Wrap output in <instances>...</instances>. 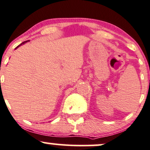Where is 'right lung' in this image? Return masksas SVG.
I'll use <instances>...</instances> for the list:
<instances>
[{"mask_svg": "<svg viewBox=\"0 0 150 150\" xmlns=\"http://www.w3.org/2000/svg\"><path fill=\"white\" fill-rule=\"evenodd\" d=\"M29 42V40H28V41H26V42H22V43L21 44V45H18V47H16V49H17V48H18V47L21 46V45H23V44L26 43V42Z\"/></svg>", "mask_w": 150, "mask_h": 150, "instance_id": "1", "label": "right lung"}]
</instances>
